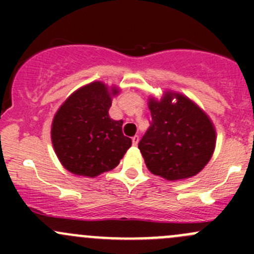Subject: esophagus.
I'll return each mask as SVG.
<instances>
[{"label": "esophagus", "mask_w": 254, "mask_h": 254, "mask_svg": "<svg viewBox=\"0 0 254 254\" xmlns=\"http://www.w3.org/2000/svg\"><path fill=\"white\" fill-rule=\"evenodd\" d=\"M139 140H140V137L137 136V135H135V136L132 137V145L137 146V143H139Z\"/></svg>", "instance_id": "1"}]
</instances>
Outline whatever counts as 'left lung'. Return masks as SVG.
Returning a JSON list of instances; mask_svg holds the SVG:
<instances>
[{
  "label": "left lung",
  "instance_id": "1",
  "mask_svg": "<svg viewBox=\"0 0 254 254\" xmlns=\"http://www.w3.org/2000/svg\"><path fill=\"white\" fill-rule=\"evenodd\" d=\"M152 122L139 142L146 167L167 181L198 175L216 145V130L195 102L167 89L162 98L148 97Z\"/></svg>",
  "mask_w": 254,
  "mask_h": 254
}]
</instances>
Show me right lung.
I'll use <instances>...</instances> for the list:
<instances>
[{"mask_svg": "<svg viewBox=\"0 0 254 254\" xmlns=\"http://www.w3.org/2000/svg\"><path fill=\"white\" fill-rule=\"evenodd\" d=\"M120 89L93 81L76 89L54 115L51 142L61 165L77 176L112 171L131 146L123 134V120L109 117L112 98Z\"/></svg>", "mask_w": 254, "mask_h": 254, "instance_id": "add662e5", "label": "right lung"}]
</instances>
